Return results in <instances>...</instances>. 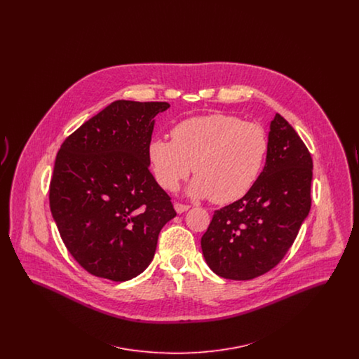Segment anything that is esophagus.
<instances>
[{"instance_id": "obj_1", "label": "esophagus", "mask_w": 359, "mask_h": 359, "mask_svg": "<svg viewBox=\"0 0 359 359\" xmlns=\"http://www.w3.org/2000/svg\"><path fill=\"white\" fill-rule=\"evenodd\" d=\"M188 208H189V205H182V203H175V210H176V212H177V214H183V212H186Z\"/></svg>"}]
</instances>
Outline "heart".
I'll return each instance as SVG.
<instances>
[{
  "label": "heart",
  "instance_id": "1",
  "mask_svg": "<svg viewBox=\"0 0 359 359\" xmlns=\"http://www.w3.org/2000/svg\"><path fill=\"white\" fill-rule=\"evenodd\" d=\"M171 136L172 141L154 138L148 147L157 183L173 191L194 170L188 195L217 205L233 203L252 189L269 147L261 125L227 114L182 121Z\"/></svg>",
  "mask_w": 359,
  "mask_h": 359
}]
</instances>
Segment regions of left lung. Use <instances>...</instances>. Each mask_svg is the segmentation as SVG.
<instances>
[{"label":"left lung","mask_w":359,"mask_h":359,"mask_svg":"<svg viewBox=\"0 0 359 359\" xmlns=\"http://www.w3.org/2000/svg\"><path fill=\"white\" fill-rule=\"evenodd\" d=\"M268 154L255 186L214 212L201 245L214 273L252 280L284 258L311 208L312 157L280 114L271 121Z\"/></svg>","instance_id":"left-lung-1"}]
</instances>
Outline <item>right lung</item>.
<instances>
[{"label":"right lung","instance_id":"right-lung-1","mask_svg":"<svg viewBox=\"0 0 359 359\" xmlns=\"http://www.w3.org/2000/svg\"><path fill=\"white\" fill-rule=\"evenodd\" d=\"M167 102L116 101L62 144L50 207L71 256L88 273L128 281L154 259L164 224L176 217L149 172L154 117Z\"/></svg>","mask_w":359,"mask_h":359}]
</instances>
